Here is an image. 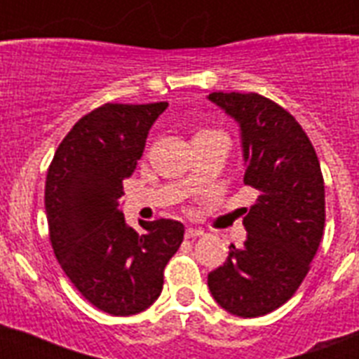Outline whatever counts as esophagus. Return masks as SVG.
Instances as JSON below:
<instances>
[{
	"label": "esophagus",
	"mask_w": 359,
	"mask_h": 359,
	"mask_svg": "<svg viewBox=\"0 0 359 359\" xmlns=\"http://www.w3.org/2000/svg\"><path fill=\"white\" fill-rule=\"evenodd\" d=\"M205 236V231L201 228H187L185 237L187 239H196V237H203Z\"/></svg>",
	"instance_id": "34e87169"
}]
</instances>
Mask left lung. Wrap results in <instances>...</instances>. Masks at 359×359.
<instances>
[{"instance_id":"left-lung-1","label":"left lung","mask_w":359,"mask_h":359,"mask_svg":"<svg viewBox=\"0 0 359 359\" xmlns=\"http://www.w3.org/2000/svg\"><path fill=\"white\" fill-rule=\"evenodd\" d=\"M208 100L239 123L244 185L259 192L243 219L244 246L231 244L208 287L228 313L255 318L286 304L309 271L325 224L323 176L302 126L273 100L236 91Z\"/></svg>"}]
</instances>
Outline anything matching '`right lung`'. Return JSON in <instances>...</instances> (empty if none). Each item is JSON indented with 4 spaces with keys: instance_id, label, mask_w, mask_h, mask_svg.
<instances>
[{
    "instance_id": "add662e5",
    "label": "right lung",
    "mask_w": 359,
    "mask_h": 359,
    "mask_svg": "<svg viewBox=\"0 0 359 359\" xmlns=\"http://www.w3.org/2000/svg\"><path fill=\"white\" fill-rule=\"evenodd\" d=\"M167 102L104 104L57 147L44 189L50 241L66 277L104 313L129 316L154 304L163 269L183 241L174 219L128 226L118 199Z\"/></svg>"
}]
</instances>
